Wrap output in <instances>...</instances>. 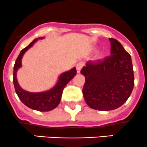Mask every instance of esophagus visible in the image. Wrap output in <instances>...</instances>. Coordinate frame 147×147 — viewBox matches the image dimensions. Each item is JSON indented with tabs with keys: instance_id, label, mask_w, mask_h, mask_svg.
Here are the masks:
<instances>
[{
	"instance_id": "34e87169",
	"label": "esophagus",
	"mask_w": 147,
	"mask_h": 147,
	"mask_svg": "<svg viewBox=\"0 0 147 147\" xmlns=\"http://www.w3.org/2000/svg\"><path fill=\"white\" fill-rule=\"evenodd\" d=\"M83 65H84V64H83V63H82V62H80V63H78V64H77L76 69H77V72H78V73H80V72Z\"/></svg>"
}]
</instances>
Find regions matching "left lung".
<instances>
[{"label": "left lung", "mask_w": 147, "mask_h": 147, "mask_svg": "<svg viewBox=\"0 0 147 147\" xmlns=\"http://www.w3.org/2000/svg\"><path fill=\"white\" fill-rule=\"evenodd\" d=\"M109 40L111 55L97 62L88 61L80 72L85 77L84 100L96 110L117 109L128 100L134 85L131 56L119 41Z\"/></svg>", "instance_id": "1"}]
</instances>
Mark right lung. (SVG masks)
<instances>
[{
  "label": "right lung",
  "mask_w": 147,
  "mask_h": 147,
  "mask_svg": "<svg viewBox=\"0 0 147 147\" xmlns=\"http://www.w3.org/2000/svg\"><path fill=\"white\" fill-rule=\"evenodd\" d=\"M42 38H39L33 40V41L30 42L29 45L20 51L13 67V84L16 94L18 96L20 101L30 109L40 112H48L54 109L60 104L63 89L67 84L75 77L77 74V70L76 68L73 67L70 70L62 73L59 77L55 85L47 91L41 92H30L23 90L20 87L17 80V71L22 66V57L24 53L28 49L30 48L38 40Z\"/></svg>",
  "instance_id": "1"
}]
</instances>
